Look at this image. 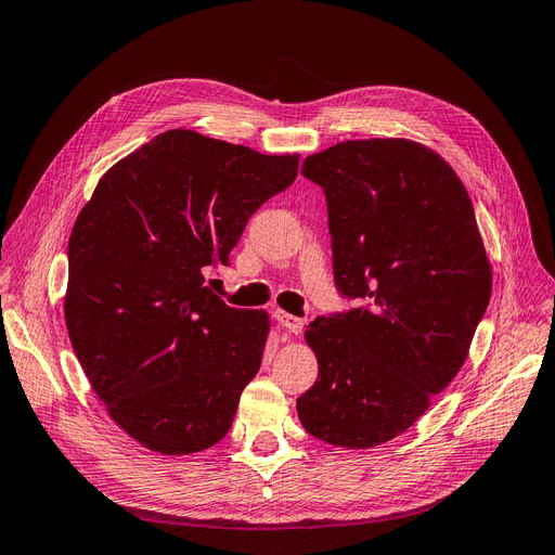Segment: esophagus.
Segmentation results:
<instances>
[{
	"label": "esophagus",
	"mask_w": 555,
	"mask_h": 555,
	"mask_svg": "<svg viewBox=\"0 0 555 555\" xmlns=\"http://www.w3.org/2000/svg\"><path fill=\"white\" fill-rule=\"evenodd\" d=\"M275 322H278L284 331H289L292 335H298L300 331H304V319H298V317H294V314H289V312H284V310H275Z\"/></svg>",
	"instance_id": "esophagus-1"
}]
</instances>
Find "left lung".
Listing matches in <instances>:
<instances>
[{
    "label": "left lung",
    "mask_w": 555,
    "mask_h": 555,
    "mask_svg": "<svg viewBox=\"0 0 555 555\" xmlns=\"http://www.w3.org/2000/svg\"><path fill=\"white\" fill-rule=\"evenodd\" d=\"M300 173L326 196L335 287L361 308L308 326L319 375L296 412L317 440L371 449L418 422L461 371L491 263L461 178L422 143L343 141Z\"/></svg>",
    "instance_id": "1"
}]
</instances>
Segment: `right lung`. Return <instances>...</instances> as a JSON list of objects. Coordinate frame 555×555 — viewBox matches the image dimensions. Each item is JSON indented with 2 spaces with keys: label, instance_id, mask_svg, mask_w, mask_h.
<instances>
[{
  "label": "right lung",
  "instance_id": "add662e5",
  "mask_svg": "<svg viewBox=\"0 0 555 555\" xmlns=\"http://www.w3.org/2000/svg\"><path fill=\"white\" fill-rule=\"evenodd\" d=\"M296 173L298 155L169 129L111 166L78 212L66 331L113 422L145 449L188 456L229 433L271 319L229 308L204 268L229 263Z\"/></svg>",
  "mask_w": 555,
  "mask_h": 555
}]
</instances>
